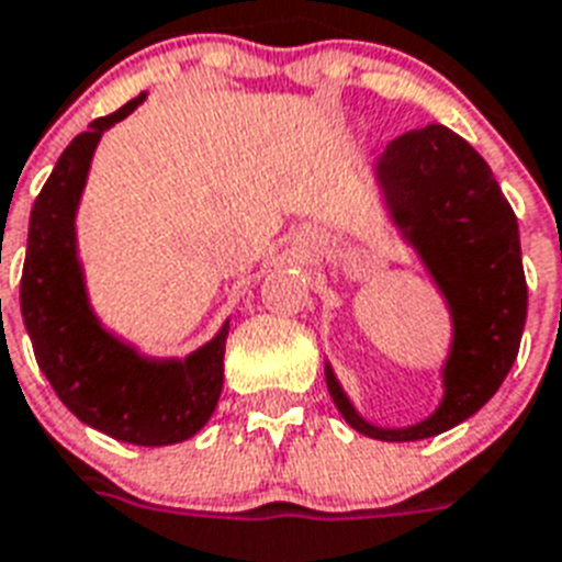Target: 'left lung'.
<instances>
[{"label": "left lung", "instance_id": "left-lung-1", "mask_svg": "<svg viewBox=\"0 0 562 562\" xmlns=\"http://www.w3.org/2000/svg\"><path fill=\"white\" fill-rule=\"evenodd\" d=\"M374 179L389 217L450 307L443 397L420 424L389 429L359 415L330 362L327 392L357 432L376 441H424L475 415L519 353L528 316L519 226L487 161L443 124L394 138L376 156Z\"/></svg>", "mask_w": 562, "mask_h": 562}]
</instances>
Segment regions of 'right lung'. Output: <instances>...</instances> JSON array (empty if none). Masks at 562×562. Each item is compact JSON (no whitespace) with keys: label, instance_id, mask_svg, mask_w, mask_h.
Wrapping results in <instances>:
<instances>
[{"label":"right lung","instance_id":"add662e5","mask_svg":"<svg viewBox=\"0 0 562 562\" xmlns=\"http://www.w3.org/2000/svg\"><path fill=\"white\" fill-rule=\"evenodd\" d=\"M145 98L142 92L92 121L54 165L31 209L20 307L40 371L71 415L115 441L168 447L188 441L214 415L223 392L228 322L186 359L138 353L110 334L89 304L75 228L98 142Z\"/></svg>","mask_w":562,"mask_h":562}]
</instances>
